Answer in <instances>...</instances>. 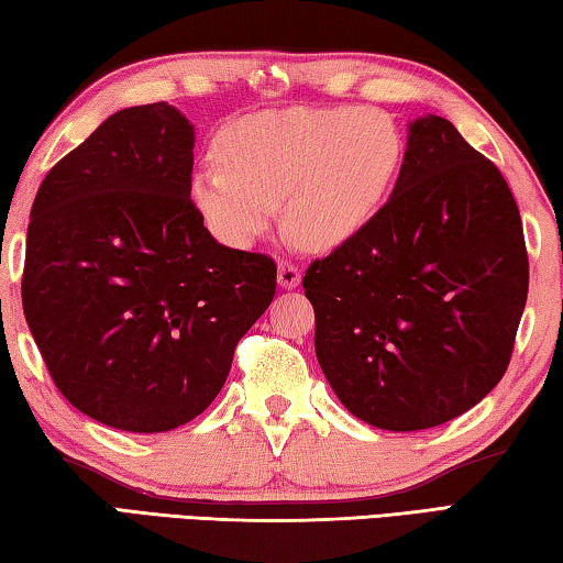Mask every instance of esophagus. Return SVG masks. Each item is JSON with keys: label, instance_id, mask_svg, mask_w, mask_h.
Wrapping results in <instances>:
<instances>
[{"label": "esophagus", "instance_id": "obj_1", "mask_svg": "<svg viewBox=\"0 0 563 563\" xmlns=\"http://www.w3.org/2000/svg\"><path fill=\"white\" fill-rule=\"evenodd\" d=\"M300 278H302V273H300L298 265L290 263V261H280L278 263V285H280V288H285V290L298 288Z\"/></svg>", "mask_w": 563, "mask_h": 563}]
</instances>
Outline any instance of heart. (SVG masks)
<instances>
[{"instance_id":"1","label":"heart","mask_w":563,"mask_h":563,"mask_svg":"<svg viewBox=\"0 0 563 563\" xmlns=\"http://www.w3.org/2000/svg\"><path fill=\"white\" fill-rule=\"evenodd\" d=\"M218 168L190 176L188 198L208 231L231 247H251L278 218L316 251L365 233L402 166L405 139L377 109L258 111L218 133Z\"/></svg>"}]
</instances>
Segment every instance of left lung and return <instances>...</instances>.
<instances>
[{
  "label": "left lung",
  "instance_id": "obj_1",
  "mask_svg": "<svg viewBox=\"0 0 563 563\" xmlns=\"http://www.w3.org/2000/svg\"><path fill=\"white\" fill-rule=\"evenodd\" d=\"M316 355L362 422H450L507 373L527 305L521 216L499 168L442 117L409 123L393 196L365 233L312 261Z\"/></svg>",
  "mask_w": 563,
  "mask_h": 563
}]
</instances>
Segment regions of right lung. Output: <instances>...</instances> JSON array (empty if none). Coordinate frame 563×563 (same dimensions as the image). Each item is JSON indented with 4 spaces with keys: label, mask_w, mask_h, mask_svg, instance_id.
Here are the masks:
<instances>
[{
    "label": "right lung",
    "mask_w": 563,
    "mask_h": 563,
    "mask_svg": "<svg viewBox=\"0 0 563 563\" xmlns=\"http://www.w3.org/2000/svg\"><path fill=\"white\" fill-rule=\"evenodd\" d=\"M194 126L121 109L36 190L22 305L54 385L123 432H168L221 393L275 295L273 258L216 241L188 198Z\"/></svg>",
    "instance_id": "1"
}]
</instances>
